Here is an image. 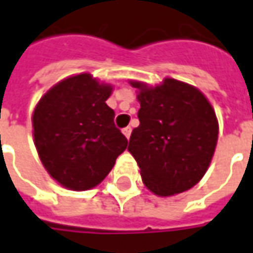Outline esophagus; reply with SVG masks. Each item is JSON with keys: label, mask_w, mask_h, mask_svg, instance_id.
<instances>
[{"label": "esophagus", "mask_w": 253, "mask_h": 253, "mask_svg": "<svg viewBox=\"0 0 253 253\" xmlns=\"http://www.w3.org/2000/svg\"><path fill=\"white\" fill-rule=\"evenodd\" d=\"M122 131H123V134H125V137L128 140V138H130V134H131V127H125Z\"/></svg>", "instance_id": "obj_1"}]
</instances>
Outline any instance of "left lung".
Instances as JSON below:
<instances>
[{
  "label": "left lung",
  "instance_id": "1",
  "mask_svg": "<svg viewBox=\"0 0 253 253\" xmlns=\"http://www.w3.org/2000/svg\"><path fill=\"white\" fill-rule=\"evenodd\" d=\"M137 88L140 126L127 151L142 183L158 197H173L198 184L212 162L219 122L209 99L191 84L165 77L155 85L130 80Z\"/></svg>",
  "mask_w": 253,
  "mask_h": 253
}]
</instances>
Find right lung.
Masks as SVG:
<instances>
[{"mask_svg": "<svg viewBox=\"0 0 253 253\" xmlns=\"http://www.w3.org/2000/svg\"><path fill=\"white\" fill-rule=\"evenodd\" d=\"M113 85L88 72L52 85L33 111V138L41 163L58 184L72 191L97 187L126 149L106 105Z\"/></svg>", "mask_w": 253, "mask_h": 253, "instance_id": "right-lung-1", "label": "right lung"}]
</instances>
